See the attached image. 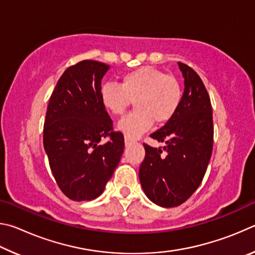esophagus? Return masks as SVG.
<instances>
[{
  "label": "esophagus",
  "mask_w": 255,
  "mask_h": 255,
  "mask_svg": "<svg viewBox=\"0 0 255 255\" xmlns=\"http://www.w3.org/2000/svg\"><path fill=\"white\" fill-rule=\"evenodd\" d=\"M132 143V140L130 139V138H128L127 136L125 137V144H126V146H128V145H130Z\"/></svg>",
  "instance_id": "esophagus-1"
}]
</instances>
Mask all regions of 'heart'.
<instances>
[{
  "label": "heart",
  "mask_w": 255,
  "mask_h": 255,
  "mask_svg": "<svg viewBox=\"0 0 255 255\" xmlns=\"http://www.w3.org/2000/svg\"><path fill=\"white\" fill-rule=\"evenodd\" d=\"M182 86L173 75L144 66L124 74L119 84L106 83L100 100L112 116H122L135 103L136 110L120 120L118 129L130 139L140 137L156 124H165L178 111Z\"/></svg>",
  "instance_id": "b5f03b06"
}]
</instances>
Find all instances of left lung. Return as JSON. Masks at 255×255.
<instances>
[{"mask_svg":"<svg viewBox=\"0 0 255 255\" xmlns=\"http://www.w3.org/2000/svg\"><path fill=\"white\" fill-rule=\"evenodd\" d=\"M184 77V92L175 115L153 139L165 146L155 148L144 143L145 158L139 181L154 204L165 208L187 201L199 187L213 153V108L200 76L179 62Z\"/></svg>","mask_w":255,"mask_h":255,"instance_id":"1","label":"left lung"}]
</instances>
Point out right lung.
I'll list each match as a JSON object with an SVG mask.
<instances>
[{
	"mask_svg": "<svg viewBox=\"0 0 255 255\" xmlns=\"http://www.w3.org/2000/svg\"><path fill=\"white\" fill-rule=\"evenodd\" d=\"M109 66L85 59L63 73L51 93L44 124V147L59 189L74 201L92 200L105 190L124 153L123 132L100 100ZM107 137L105 144L100 143Z\"/></svg>",
	"mask_w": 255,
	"mask_h": 255,
	"instance_id": "right-lung-1",
	"label": "right lung"
}]
</instances>
